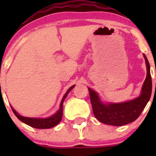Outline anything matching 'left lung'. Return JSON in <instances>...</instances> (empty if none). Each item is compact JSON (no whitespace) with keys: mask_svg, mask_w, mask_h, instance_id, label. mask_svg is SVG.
<instances>
[{"mask_svg":"<svg viewBox=\"0 0 156 156\" xmlns=\"http://www.w3.org/2000/svg\"><path fill=\"white\" fill-rule=\"evenodd\" d=\"M144 56L147 74L140 94L136 98L122 103H104L96 91L88 87L93 112L100 122L108 125L122 126L134 122L146 107L152 94V84L150 66L145 54Z\"/></svg>","mask_w":156,"mask_h":156,"instance_id":"1","label":"left lung"}]
</instances>
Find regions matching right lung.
Returning <instances> with one entry per match:
<instances>
[{
    "label": "right lung",
    "mask_w": 156,
    "mask_h": 156,
    "mask_svg": "<svg viewBox=\"0 0 156 156\" xmlns=\"http://www.w3.org/2000/svg\"><path fill=\"white\" fill-rule=\"evenodd\" d=\"M75 85L72 86L71 87H69V89L67 90V92L66 93L65 95L62 97V100H61L60 106H59V108L57 110L56 113L51 115L50 117L48 118H29V117H24V116H22L14 109L11 106L12 108V112L15 114V115L23 123L26 124V125H29V126L34 127V128L37 129H48L51 128V127L56 126L57 125L59 122L62 120V106H63V102L65 100V99L66 98L67 95L69 94V93L73 89Z\"/></svg>",
    "instance_id": "add662e5"
}]
</instances>
